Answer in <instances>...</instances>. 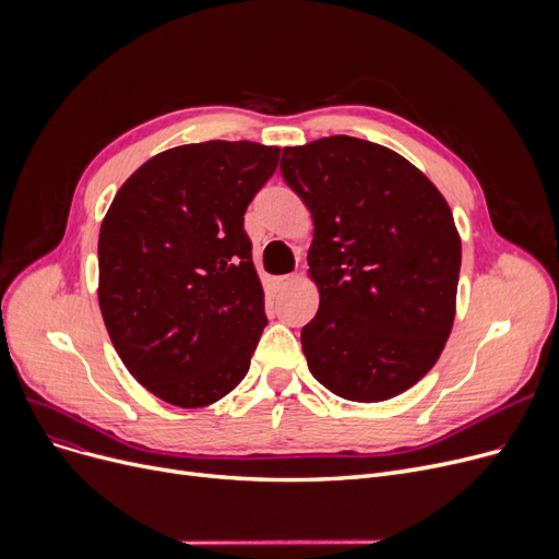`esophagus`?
I'll return each mask as SVG.
<instances>
[{
    "mask_svg": "<svg viewBox=\"0 0 559 559\" xmlns=\"http://www.w3.org/2000/svg\"><path fill=\"white\" fill-rule=\"evenodd\" d=\"M297 281H299L297 274H283V276H276V278H274V285H276V289L281 292V289H285V287H289V285H295Z\"/></svg>",
    "mask_w": 559,
    "mask_h": 559,
    "instance_id": "esophagus-1",
    "label": "esophagus"
}]
</instances>
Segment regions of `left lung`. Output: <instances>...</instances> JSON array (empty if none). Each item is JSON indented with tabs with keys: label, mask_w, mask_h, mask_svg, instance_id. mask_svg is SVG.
<instances>
[{
	"label": "left lung",
	"mask_w": 559,
	"mask_h": 559,
	"mask_svg": "<svg viewBox=\"0 0 559 559\" xmlns=\"http://www.w3.org/2000/svg\"><path fill=\"white\" fill-rule=\"evenodd\" d=\"M281 174L314 222L310 373L346 401L399 396L453 329L462 242L447 199L396 152L350 135L285 146Z\"/></svg>",
	"instance_id": "left-lung-1"
}]
</instances>
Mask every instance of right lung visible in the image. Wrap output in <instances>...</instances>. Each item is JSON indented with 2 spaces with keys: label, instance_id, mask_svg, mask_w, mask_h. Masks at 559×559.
<instances>
[{
  "label": "right lung",
  "instance_id": "right-lung-1",
  "mask_svg": "<svg viewBox=\"0 0 559 559\" xmlns=\"http://www.w3.org/2000/svg\"><path fill=\"white\" fill-rule=\"evenodd\" d=\"M278 146H174L117 190L99 230V308L131 376L179 407L219 401L267 326L245 213Z\"/></svg>",
  "mask_w": 559,
  "mask_h": 559
}]
</instances>
